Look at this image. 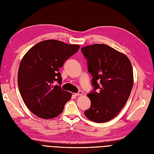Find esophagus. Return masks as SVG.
<instances>
[{
	"label": "esophagus",
	"instance_id": "esophagus-1",
	"mask_svg": "<svg viewBox=\"0 0 154 154\" xmlns=\"http://www.w3.org/2000/svg\"><path fill=\"white\" fill-rule=\"evenodd\" d=\"M82 94H83V92H82V91H79L78 93H75V95H76V96H79V95H82Z\"/></svg>",
	"mask_w": 154,
	"mask_h": 154
}]
</instances>
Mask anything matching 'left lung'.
<instances>
[{
  "mask_svg": "<svg viewBox=\"0 0 154 154\" xmlns=\"http://www.w3.org/2000/svg\"><path fill=\"white\" fill-rule=\"evenodd\" d=\"M81 51L87 59L93 88L88 95L91 106L84 114L93 122H108L129 99L133 86L132 66L126 55L106 44L85 46Z\"/></svg>",
  "mask_w": 154,
  "mask_h": 154,
  "instance_id": "1",
  "label": "left lung"
}]
</instances>
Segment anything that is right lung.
Wrapping results in <instances>:
<instances>
[{
	"mask_svg": "<svg viewBox=\"0 0 154 154\" xmlns=\"http://www.w3.org/2000/svg\"><path fill=\"white\" fill-rule=\"evenodd\" d=\"M55 40H47L35 45L22 59L17 83L26 106L42 119L57 117L71 98V93L61 89L59 69L79 50ZM57 81L58 85L53 84Z\"/></svg>",
	"mask_w": 154,
	"mask_h": 154,
	"instance_id": "right-lung-1",
	"label": "right lung"
}]
</instances>
